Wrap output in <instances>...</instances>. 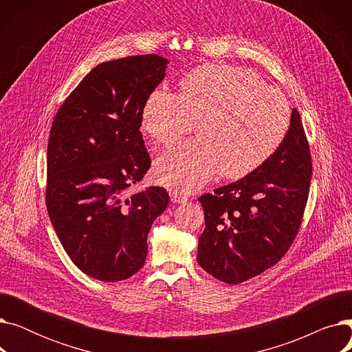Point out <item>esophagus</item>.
Returning <instances> with one entry per match:
<instances>
[{"instance_id": "1", "label": "esophagus", "mask_w": 352, "mask_h": 352, "mask_svg": "<svg viewBox=\"0 0 352 352\" xmlns=\"http://www.w3.org/2000/svg\"><path fill=\"white\" fill-rule=\"evenodd\" d=\"M187 199H188V198H187L186 195H182L181 192H177V191H175V192L171 194V201H173V202H178V204H181V202H187Z\"/></svg>"}]
</instances>
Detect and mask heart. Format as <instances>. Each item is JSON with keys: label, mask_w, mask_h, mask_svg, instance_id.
<instances>
[{"label": "heart", "mask_w": 352, "mask_h": 352, "mask_svg": "<svg viewBox=\"0 0 352 352\" xmlns=\"http://www.w3.org/2000/svg\"><path fill=\"white\" fill-rule=\"evenodd\" d=\"M289 105L254 72L223 64L201 65L179 81V94L155 89L146 97L141 126L154 141L171 145L197 121L198 140L166 151L155 162L162 186L190 192L218 171L243 178L263 165L289 128Z\"/></svg>", "instance_id": "obj_1"}]
</instances>
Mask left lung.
<instances>
[{"instance_id": "1", "label": "left lung", "mask_w": 352, "mask_h": 352, "mask_svg": "<svg viewBox=\"0 0 352 352\" xmlns=\"http://www.w3.org/2000/svg\"><path fill=\"white\" fill-rule=\"evenodd\" d=\"M311 174L309 145L294 108L284 141L263 165L198 198L206 218L198 264L227 284L244 283L275 265L298 234Z\"/></svg>"}]
</instances>
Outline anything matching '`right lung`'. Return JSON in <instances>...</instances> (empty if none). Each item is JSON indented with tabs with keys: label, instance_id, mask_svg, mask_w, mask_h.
<instances>
[{
	"label": "right lung",
	"instance_id": "right-lung-1",
	"mask_svg": "<svg viewBox=\"0 0 352 352\" xmlns=\"http://www.w3.org/2000/svg\"><path fill=\"white\" fill-rule=\"evenodd\" d=\"M168 60L133 55L101 63L63 102L47 146L45 202L51 224L84 274L116 283L138 272L146 236L168 207L162 187H129L151 166L140 131L146 97Z\"/></svg>",
	"mask_w": 352,
	"mask_h": 352
}]
</instances>
